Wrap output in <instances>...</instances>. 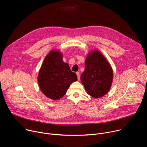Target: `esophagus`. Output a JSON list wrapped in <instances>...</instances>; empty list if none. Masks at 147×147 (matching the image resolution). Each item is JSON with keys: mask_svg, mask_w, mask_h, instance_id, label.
I'll return each mask as SVG.
<instances>
[{"mask_svg": "<svg viewBox=\"0 0 147 147\" xmlns=\"http://www.w3.org/2000/svg\"><path fill=\"white\" fill-rule=\"evenodd\" d=\"M76 74L77 76V78L78 80H80V73L79 72H76Z\"/></svg>", "mask_w": 147, "mask_h": 147, "instance_id": "34e87169", "label": "esophagus"}]
</instances>
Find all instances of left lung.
<instances>
[{
    "label": "left lung",
    "mask_w": 147,
    "mask_h": 147,
    "mask_svg": "<svg viewBox=\"0 0 147 147\" xmlns=\"http://www.w3.org/2000/svg\"><path fill=\"white\" fill-rule=\"evenodd\" d=\"M85 69L81 75L82 84L88 94L94 98L103 97L110 90L113 80V70L98 50L88 53Z\"/></svg>",
    "instance_id": "8db88e82"
}]
</instances>
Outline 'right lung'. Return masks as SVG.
I'll list each match as a JSON object with an SVG mask.
<instances>
[{"label":"right lung","instance_id":"1","mask_svg":"<svg viewBox=\"0 0 147 147\" xmlns=\"http://www.w3.org/2000/svg\"><path fill=\"white\" fill-rule=\"evenodd\" d=\"M77 80L76 74L63 62V54L58 50H53L46 55L37 76L41 91L53 100L62 98L70 84Z\"/></svg>","mask_w":147,"mask_h":147}]
</instances>
